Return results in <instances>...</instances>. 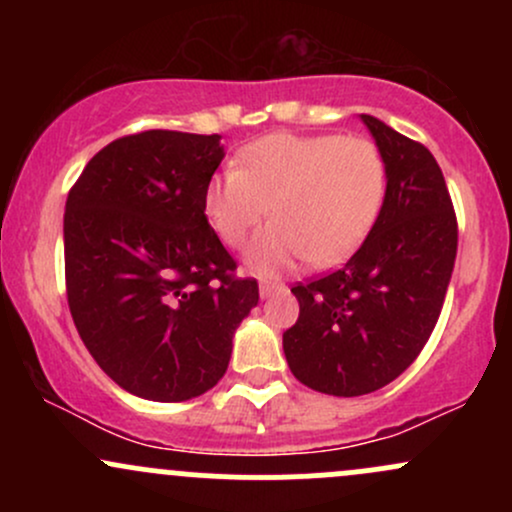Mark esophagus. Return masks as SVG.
<instances>
[{
	"mask_svg": "<svg viewBox=\"0 0 512 512\" xmlns=\"http://www.w3.org/2000/svg\"><path fill=\"white\" fill-rule=\"evenodd\" d=\"M276 291H284V286L272 284V281H262V284H260V296H262V298H269V296H272V293H276Z\"/></svg>",
	"mask_w": 512,
	"mask_h": 512,
	"instance_id": "obj_1",
	"label": "esophagus"
}]
</instances>
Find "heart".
Listing matches in <instances>:
<instances>
[{"mask_svg": "<svg viewBox=\"0 0 512 512\" xmlns=\"http://www.w3.org/2000/svg\"><path fill=\"white\" fill-rule=\"evenodd\" d=\"M387 192L380 149L339 134H267L238 154L204 190V214L221 240L240 248L272 211L274 223L248 250V264L276 274L305 260H349L378 221Z\"/></svg>", "mask_w": 512, "mask_h": 512, "instance_id": "1", "label": "heart"}]
</instances>
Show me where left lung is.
I'll return each mask as SVG.
<instances>
[{"instance_id":"8db88e82","label":"left lung","mask_w":512,"mask_h":512,"mask_svg":"<svg viewBox=\"0 0 512 512\" xmlns=\"http://www.w3.org/2000/svg\"><path fill=\"white\" fill-rule=\"evenodd\" d=\"M361 122L385 158L383 209L342 269L293 286L301 313L284 332L291 373L334 397L380 390L414 363L457 255L455 211L431 151L378 117Z\"/></svg>"}]
</instances>
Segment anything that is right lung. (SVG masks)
Wrapping results in <instances>:
<instances>
[{
  "instance_id": "1",
  "label": "right lung",
  "mask_w": 512,
  "mask_h": 512,
  "mask_svg": "<svg viewBox=\"0 0 512 512\" xmlns=\"http://www.w3.org/2000/svg\"><path fill=\"white\" fill-rule=\"evenodd\" d=\"M219 134L149 129L86 163L64 207V274L88 354L129 395L185 402L226 373L260 301L204 214Z\"/></svg>"
}]
</instances>
